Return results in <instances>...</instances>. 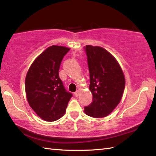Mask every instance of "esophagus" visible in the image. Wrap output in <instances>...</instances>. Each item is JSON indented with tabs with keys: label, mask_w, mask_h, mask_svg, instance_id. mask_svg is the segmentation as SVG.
Listing matches in <instances>:
<instances>
[{
	"label": "esophagus",
	"mask_w": 156,
	"mask_h": 156,
	"mask_svg": "<svg viewBox=\"0 0 156 156\" xmlns=\"http://www.w3.org/2000/svg\"><path fill=\"white\" fill-rule=\"evenodd\" d=\"M78 95H79V92L78 91H76V92H74V96L76 97H78Z\"/></svg>",
	"instance_id": "34e87169"
}]
</instances>
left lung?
I'll list each match as a JSON object with an SVG mask.
<instances>
[{"label":"left lung","instance_id":"1","mask_svg":"<svg viewBox=\"0 0 156 156\" xmlns=\"http://www.w3.org/2000/svg\"><path fill=\"white\" fill-rule=\"evenodd\" d=\"M84 49L92 94V102L84 107V112L94 118L107 117L121 101L125 85L124 74L117 61L104 48L88 45Z\"/></svg>","mask_w":156,"mask_h":156}]
</instances>
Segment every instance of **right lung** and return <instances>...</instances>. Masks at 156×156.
Instances as JSON below:
<instances>
[{
  "instance_id": "right-lung-1",
  "label": "right lung",
  "mask_w": 156,
  "mask_h": 156,
  "mask_svg": "<svg viewBox=\"0 0 156 156\" xmlns=\"http://www.w3.org/2000/svg\"><path fill=\"white\" fill-rule=\"evenodd\" d=\"M69 48L52 45L42 52L29 68L25 78L29 105L39 117L55 121L65 114L72 94L59 77L61 62Z\"/></svg>"
}]
</instances>
